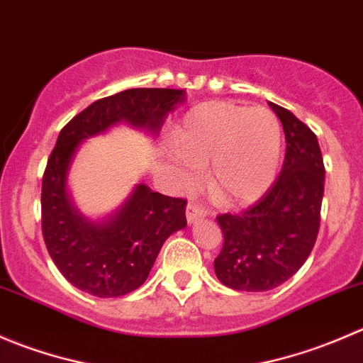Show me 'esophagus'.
Masks as SVG:
<instances>
[{"instance_id": "obj_1", "label": "esophagus", "mask_w": 363, "mask_h": 363, "mask_svg": "<svg viewBox=\"0 0 363 363\" xmlns=\"http://www.w3.org/2000/svg\"><path fill=\"white\" fill-rule=\"evenodd\" d=\"M208 212L205 211L203 207H200V205H195V203H188V207H186V219H188L189 225H193V223L200 221V219L207 218Z\"/></svg>"}]
</instances>
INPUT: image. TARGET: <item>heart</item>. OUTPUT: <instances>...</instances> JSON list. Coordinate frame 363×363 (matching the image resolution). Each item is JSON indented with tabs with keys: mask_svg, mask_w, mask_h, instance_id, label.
<instances>
[{
	"mask_svg": "<svg viewBox=\"0 0 363 363\" xmlns=\"http://www.w3.org/2000/svg\"><path fill=\"white\" fill-rule=\"evenodd\" d=\"M167 151L177 184L189 188L207 164V186L216 202L247 207L277 177L283 158V128L269 108L232 101H205L186 112Z\"/></svg>",
	"mask_w": 363,
	"mask_h": 363,
	"instance_id": "heart-1",
	"label": "heart"
}]
</instances>
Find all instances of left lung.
<instances>
[{"mask_svg": "<svg viewBox=\"0 0 363 363\" xmlns=\"http://www.w3.org/2000/svg\"><path fill=\"white\" fill-rule=\"evenodd\" d=\"M269 105L286 137L283 170L250 208L218 216L225 242L214 272L239 291H269L290 279L306 263L320 230L325 167L316 135L290 111Z\"/></svg>", "mask_w": 363, "mask_h": 363, "instance_id": "1", "label": "left lung"}]
</instances>
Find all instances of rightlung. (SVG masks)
<instances>
[{
	"instance_id": "1",
	"label": "right lung",
	"mask_w": 363,
	"mask_h": 363,
	"mask_svg": "<svg viewBox=\"0 0 363 363\" xmlns=\"http://www.w3.org/2000/svg\"><path fill=\"white\" fill-rule=\"evenodd\" d=\"M184 100V89H126L91 104L61 130L42 181V232L52 262L79 290L112 298L140 288L164 240L186 226V200L138 182L112 214L86 218L68 191L77 151L84 140L121 123L156 137Z\"/></svg>"
}]
</instances>
